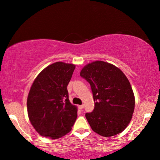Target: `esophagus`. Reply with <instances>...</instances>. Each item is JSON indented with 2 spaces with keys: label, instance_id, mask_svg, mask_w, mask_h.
<instances>
[{
  "label": "esophagus",
  "instance_id": "obj_1",
  "mask_svg": "<svg viewBox=\"0 0 160 160\" xmlns=\"http://www.w3.org/2000/svg\"><path fill=\"white\" fill-rule=\"evenodd\" d=\"M78 107H79V109H82L83 108H84V105H83V104H82V105H79V106H78Z\"/></svg>",
  "mask_w": 160,
  "mask_h": 160
}]
</instances>
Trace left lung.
I'll use <instances>...</instances> for the list:
<instances>
[{
    "mask_svg": "<svg viewBox=\"0 0 160 160\" xmlns=\"http://www.w3.org/2000/svg\"><path fill=\"white\" fill-rule=\"evenodd\" d=\"M80 76L91 85L95 107L85 114L92 130L104 137L120 133L131 120L135 97L129 80L113 64L96 61L87 64Z\"/></svg>",
    "mask_w": 160,
    "mask_h": 160,
    "instance_id": "obj_1",
    "label": "left lung"
}]
</instances>
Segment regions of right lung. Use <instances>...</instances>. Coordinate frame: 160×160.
Masks as SVG:
<instances>
[{
  "mask_svg": "<svg viewBox=\"0 0 160 160\" xmlns=\"http://www.w3.org/2000/svg\"><path fill=\"white\" fill-rule=\"evenodd\" d=\"M75 65L58 62L46 67L33 82L28 97L31 124L42 136L57 139L70 131L78 109L69 100L67 85Z\"/></svg>",
  "mask_w": 160,
  "mask_h": 160,
  "instance_id": "add662e5",
  "label": "right lung"
}]
</instances>
